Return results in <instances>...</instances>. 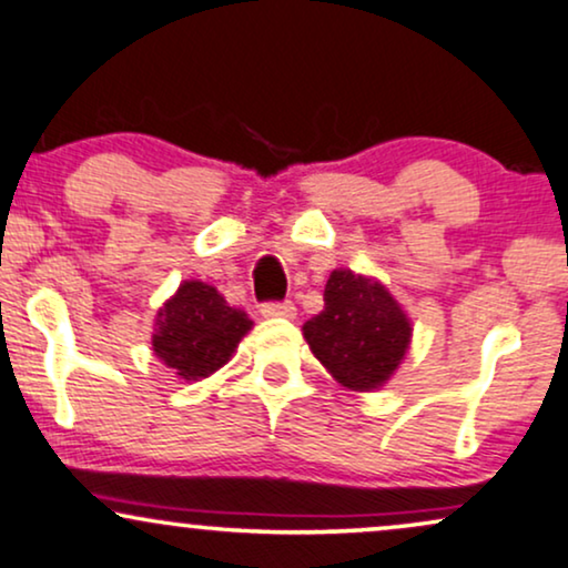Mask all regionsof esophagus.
I'll return each mask as SVG.
<instances>
[{
  "mask_svg": "<svg viewBox=\"0 0 568 568\" xmlns=\"http://www.w3.org/2000/svg\"><path fill=\"white\" fill-rule=\"evenodd\" d=\"M262 317H296V306L293 301H267L262 304Z\"/></svg>",
  "mask_w": 568,
  "mask_h": 568,
  "instance_id": "obj_1",
  "label": "esophagus"
}]
</instances>
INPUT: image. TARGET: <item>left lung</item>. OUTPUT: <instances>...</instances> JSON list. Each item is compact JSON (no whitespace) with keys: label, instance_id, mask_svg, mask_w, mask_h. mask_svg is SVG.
I'll return each instance as SVG.
<instances>
[{"label":"left lung","instance_id":"left-lung-1","mask_svg":"<svg viewBox=\"0 0 568 568\" xmlns=\"http://www.w3.org/2000/svg\"><path fill=\"white\" fill-rule=\"evenodd\" d=\"M304 337L322 367L343 387H383L412 343V322L390 291L351 270H333L325 308L304 325Z\"/></svg>","mask_w":568,"mask_h":568}]
</instances>
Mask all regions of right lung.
Masks as SVG:
<instances>
[{
  "mask_svg": "<svg viewBox=\"0 0 568 568\" xmlns=\"http://www.w3.org/2000/svg\"><path fill=\"white\" fill-rule=\"evenodd\" d=\"M254 322L246 312L227 306L217 288L185 280L175 296L156 312L154 354L183 379H201L217 372Z\"/></svg>",
  "mask_w": 568,
  "mask_h": 568,
  "instance_id": "1",
  "label": "right lung"
}]
</instances>
